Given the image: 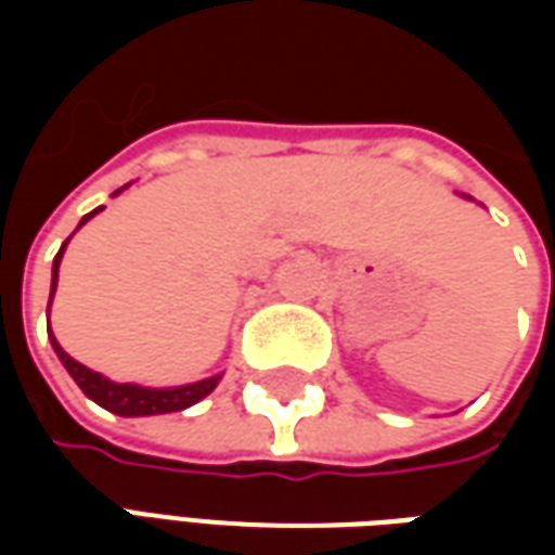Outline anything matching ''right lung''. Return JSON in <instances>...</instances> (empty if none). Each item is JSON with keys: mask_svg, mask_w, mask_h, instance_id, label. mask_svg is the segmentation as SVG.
Masks as SVG:
<instances>
[{"mask_svg": "<svg viewBox=\"0 0 555 555\" xmlns=\"http://www.w3.org/2000/svg\"><path fill=\"white\" fill-rule=\"evenodd\" d=\"M101 210V207H98ZM98 210H91L82 217V222H89ZM79 222V225H82ZM67 241L62 243V249L55 255L53 261V291L55 282H59V261H62V253H65ZM53 300V297H50ZM50 312V309H47ZM50 330V324H47ZM53 348L59 353V360L67 369V374L77 380V386L86 392V396L94 401V404H101L109 413H118V416H157V413H178V410L193 408L195 401H202L205 396L214 392V386L219 384V377H207V380H198V384L190 386H175V389H145V386H133V384H113V380H106L103 374L91 372L86 369L82 362H77L74 357H67L62 345L55 341L53 336Z\"/></svg>", "mask_w": 555, "mask_h": 555, "instance_id": "obj_1", "label": "right lung"}]
</instances>
